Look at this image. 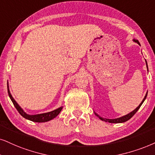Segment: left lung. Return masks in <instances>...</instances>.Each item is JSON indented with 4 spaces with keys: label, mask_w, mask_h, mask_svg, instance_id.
<instances>
[{
    "label": "left lung",
    "mask_w": 155,
    "mask_h": 155,
    "mask_svg": "<svg viewBox=\"0 0 155 155\" xmlns=\"http://www.w3.org/2000/svg\"><path fill=\"white\" fill-rule=\"evenodd\" d=\"M134 41H135L136 43H137V44H138L139 45H140V42L138 41V40H134ZM145 61H146V60H145ZM146 64H147V69H148V67H147V61H146ZM147 96V93L146 94L145 97H144V99H143V100H142V102L140 103V104L139 105L138 107H137V108L135 109L134 111H132V112H130V114H128L125 115V116H123V117H119V118H117V119H104V118H102V117H99V115L97 114H96V113H95V114L97 115V117H99V118L101 120L104 121H108V122H109V123H122V122H125V121H128L129 119H130L131 118H132V117L133 116H134V115L135 114H136L137 111L139 110V109L140 108V107H141V106H142V104H143V102H144V100H145V99H146Z\"/></svg>",
    "instance_id": "left-lung-1"
}]
</instances>
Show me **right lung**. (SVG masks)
<instances>
[{
  "instance_id": "add662e5",
  "label": "right lung",
  "mask_w": 155,
  "mask_h": 155,
  "mask_svg": "<svg viewBox=\"0 0 155 155\" xmlns=\"http://www.w3.org/2000/svg\"><path fill=\"white\" fill-rule=\"evenodd\" d=\"M8 93L10 99H11V100L12 101V102L13 104V105H14V107H15V109H17V111H18L19 114H20L21 116L24 117L25 119H28V120H31L32 121H35V122H46V121L51 120V119L58 116V114L61 112L62 108H63L62 107H61L58 109H55V110L50 111V112L40 114H36V115H30L25 113V111L21 108L20 106L18 104L16 101H15V99L13 98L12 95H11V93H10L8 86Z\"/></svg>"
}]
</instances>
